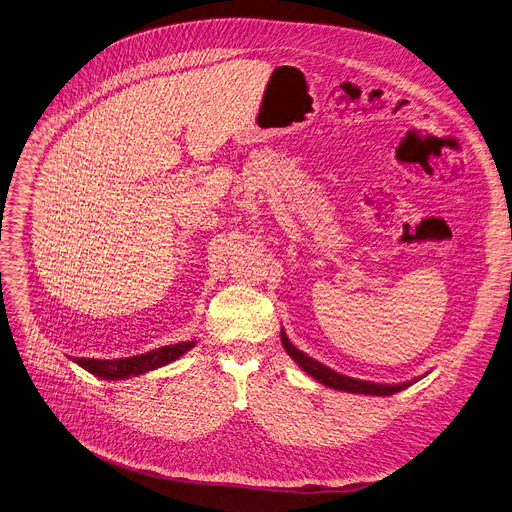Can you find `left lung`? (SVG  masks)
<instances>
[{
	"mask_svg": "<svg viewBox=\"0 0 512 512\" xmlns=\"http://www.w3.org/2000/svg\"><path fill=\"white\" fill-rule=\"evenodd\" d=\"M282 343L284 349L288 351V355L306 371L308 376H312L316 382L329 386L333 390H341V392H351V394H367V396H392L408 386H412L414 382H404V384H374V382H367V380H355L343 374H337L335 369L322 365L320 361L308 357L306 353H302L300 349H296L290 339L286 337V333L282 331Z\"/></svg>",
	"mask_w": 512,
	"mask_h": 512,
	"instance_id": "obj_1",
	"label": "left lung"
}]
</instances>
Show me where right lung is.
Here are the masks:
<instances>
[{
	"instance_id": "add662e5",
	"label": "right lung",
	"mask_w": 512,
	"mask_h": 512,
	"mask_svg": "<svg viewBox=\"0 0 512 512\" xmlns=\"http://www.w3.org/2000/svg\"><path fill=\"white\" fill-rule=\"evenodd\" d=\"M192 347H196V341H185L175 345H165L159 349H153L143 355L124 357V359H83V357H71L77 365L87 369L89 374H94L102 380H126L132 376L147 374L157 367H163L183 353H188Z\"/></svg>"
}]
</instances>
